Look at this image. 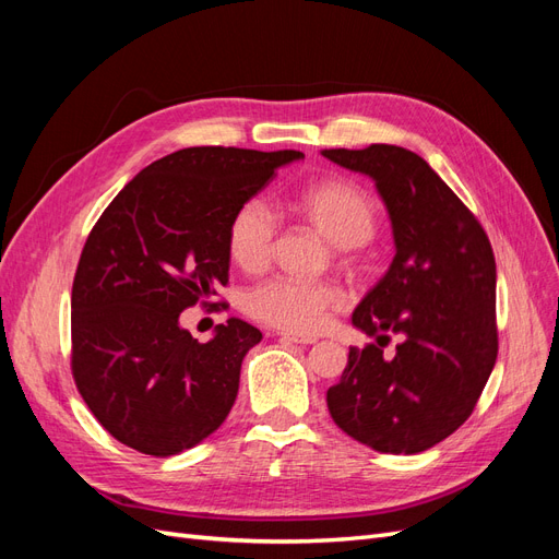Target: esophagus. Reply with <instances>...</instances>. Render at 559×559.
<instances>
[{
	"label": "esophagus",
	"instance_id": "esophagus-1",
	"mask_svg": "<svg viewBox=\"0 0 559 559\" xmlns=\"http://www.w3.org/2000/svg\"><path fill=\"white\" fill-rule=\"evenodd\" d=\"M282 341H286V343H296V345H312V343H317V337L314 335H300V333H277Z\"/></svg>",
	"mask_w": 559,
	"mask_h": 559
}]
</instances>
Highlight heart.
Instances as JSON below:
<instances>
[{
	"label": "heart",
	"instance_id": "heart-1",
	"mask_svg": "<svg viewBox=\"0 0 559 559\" xmlns=\"http://www.w3.org/2000/svg\"><path fill=\"white\" fill-rule=\"evenodd\" d=\"M292 212L333 247V257L349 273L366 265L368 240L380 226L376 198L347 179H324L308 186L292 202ZM277 240V218L263 200L251 198L233 212L226 230L230 261L249 275L270 263ZM343 302V289L331 280L298 282L270 277L249 289L245 310L249 317L282 331H312Z\"/></svg>",
	"mask_w": 559,
	"mask_h": 559
}]
</instances>
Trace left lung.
<instances>
[{"mask_svg": "<svg viewBox=\"0 0 559 559\" xmlns=\"http://www.w3.org/2000/svg\"><path fill=\"white\" fill-rule=\"evenodd\" d=\"M321 156L376 181L396 257L352 324L378 343L349 347L326 392L333 421L378 452L415 454L460 429L492 373L497 263L487 233L425 158L394 144L329 148ZM389 332L402 343L383 357Z\"/></svg>", "mask_w": 559, "mask_h": 559, "instance_id": "8db88e82", "label": "left lung"}]
</instances>
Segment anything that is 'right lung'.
Masks as SVG:
<instances>
[{
  "label": "right lung",
  "mask_w": 559,
  "mask_h": 559,
  "mask_svg": "<svg viewBox=\"0 0 559 559\" xmlns=\"http://www.w3.org/2000/svg\"><path fill=\"white\" fill-rule=\"evenodd\" d=\"M300 151L191 146L126 183L83 245L72 284V376L116 441L170 456L224 425L245 354L261 331L242 319L210 343L179 314L228 284L233 212Z\"/></svg>",
  "instance_id": "add662e5"
}]
</instances>
